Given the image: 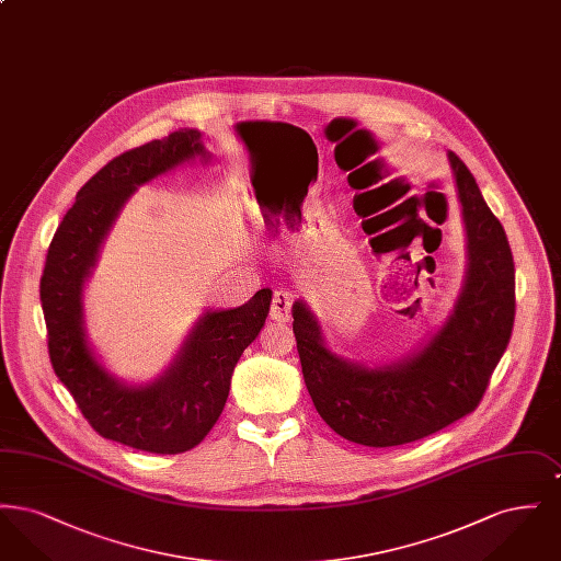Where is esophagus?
Wrapping results in <instances>:
<instances>
[{
	"label": "esophagus",
	"instance_id": "1",
	"mask_svg": "<svg viewBox=\"0 0 561 561\" xmlns=\"http://www.w3.org/2000/svg\"><path fill=\"white\" fill-rule=\"evenodd\" d=\"M293 294L286 290H277L273 293L271 298V309H268V318L275 321H288L293 316Z\"/></svg>",
	"mask_w": 561,
	"mask_h": 561
}]
</instances>
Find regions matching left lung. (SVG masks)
<instances>
[{
	"mask_svg": "<svg viewBox=\"0 0 561 561\" xmlns=\"http://www.w3.org/2000/svg\"><path fill=\"white\" fill-rule=\"evenodd\" d=\"M469 271L454 313L416 357L366 370L323 347L320 325L294 305V336L305 385L325 425L348 442L393 448L471 414L508 345L515 320V265L501 220L456 153H450Z\"/></svg>",
	"mask_w": 561,
	"mask_h": 561,
	"instance_id": "8db88e82",
	"label": "left lung"
}]
</instances>
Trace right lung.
Masks as SVG:
<instances>
[{"mask_svg":"<svg viewBox=\"0 0 561 561\" xmlns=\"http://www.w3.org/2000/svg\"><path fill=\"white\" fill-rule=\"evenodd\" d=\"M195 156H206L199 133L185 130L108 161L78 191L73 208L58 225L39 282L54 373L90 427L142 453H187L210 433L229 396L233 368L259 336L271 305V290L263 288L238 309L206 313L176 364L147 387L113 380L85 345L81 286L117 210L138 185Z\"/></svg>","mask_w":561,"mask_h":561,"instance_id":"right-lung-1","label":"right lung"}]
</instances>
